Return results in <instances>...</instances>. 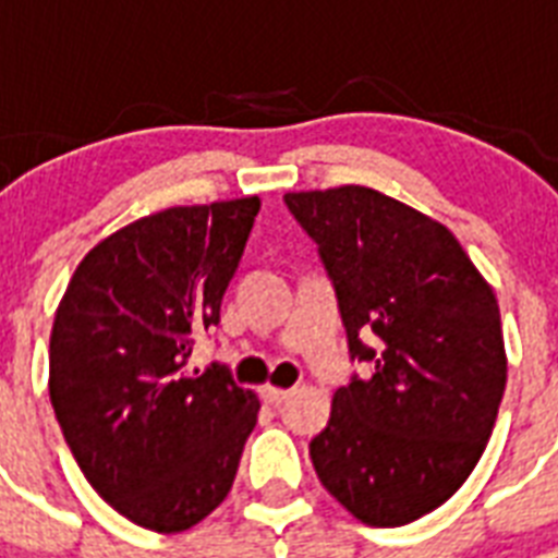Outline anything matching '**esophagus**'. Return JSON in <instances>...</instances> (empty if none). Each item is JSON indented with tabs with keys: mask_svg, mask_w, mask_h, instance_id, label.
<instances>
[{
	"mask_svg": "<svg viewBox=\"0 0 558 558\" xmlns=\"http://www.w3.org/2000/svg\"><path fill=\"white\" fill-rule=\"evenodd\" d=\"M260 397H263V402H269V405H283V402H287L289 397H292V390H280V388H263L260 390Z\"/></svg>",
	"mask_w": 558,
	"mask_h": 558,
	"instance_id": "34e87169",
	"label": "esophagus"
}]
</instances>
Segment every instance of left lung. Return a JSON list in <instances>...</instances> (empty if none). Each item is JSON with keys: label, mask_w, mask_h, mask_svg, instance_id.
Here are the masks:
<instances>
[{"label": "left lung", "mask_w": 558, "mask_h": 558, "mask_svg": "<svg viewBox=\"0 0 558 558\" xmlns=\"http://www.w3.org/2000/svg\"><path fill=\"white\" fill-rule=\"evenodd\" d=\"M367 362L310 442L324 489L371 527L449 501L484 454L504 385L501 313L449 228L371 187L287 193Z\"/></svg>", "instance_id": "left-lung-1"}]
</instances>
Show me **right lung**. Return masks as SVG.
I'll return each instance as SVG.
<instances>
[{"mask_svg": "<svg viewBox=\"0 0 558 558\" xmlns=\"http://www.w3.org/2000/svg\"><path fill=\"white\" fill-rule=\"evenodd\" d=\"M257 196L168 208L98 243L57 306L48 390L95 493L138 527L182 533L226 501L260 402L226 365L185 371L219 324Z\"/></svg>", "mask_w": 558, "mask_h": 558, "instance_id": "right-lung-1", "label": "right lung"}]
</instances>
